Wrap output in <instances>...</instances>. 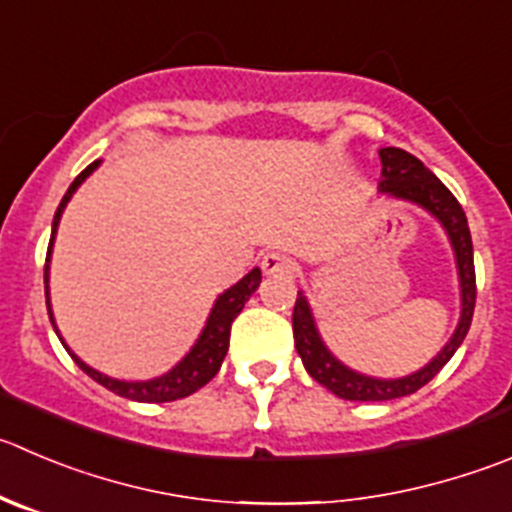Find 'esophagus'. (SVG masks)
<instances>
[{
  "label": "esophagus",
  "mask_w": 512,
  "mask_h": 512,
  "mask_svg": "<svg viewBox=\"0 0 512 512\" xmlns=\"http://www.w3.org/2000/svg\"><path fill=\"white\" fill-rule=\"evenodd\" d=\"M261 269H264L266 276H279V274H291V271L296 269V264L289 259V256H284V253L269 251L261 256Z\"/></svg>",
  "instance_id": "1"
}]
</instances>
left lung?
Segmentation results:
<instances>
[{
  "mask_svg": "<svg viewBox=\"0 0 512 512\" xmlns=\"http://www.w3.org/2000/svg\"><path fill=\"white\" fill-rule=\"evenodd\" d=\"M379 160H382V180H379V193L399 198V201L415 203V206L425 208L430 216H435L447 231V238L455 251L457 276H460V321H457L455 332H452L450 342L437 352V357L430 364H425L417 372L407 374L399 379H377L359 374L349 369L347 364L339 362L329 349H326L324 339L319 337L316 329L314 314L306 301V296H296L294 304V344L299 352L301 362H304L306 372L326 387L332 394L342 399H352V402H387V399L407 397V394L417 392L425 387L442 367L452 359L462 339L467 337L470 329L472 311H475V264H472V238L470 228H467V218L457 198L442 186V180L425 168L420 158L402 148H382L379 150Z\"/></svg>",
  "mask_w": 512,
  "mask_h": 512,
  "instance_id": "obj_1",
  "label": "left lung"
}]
</instances>
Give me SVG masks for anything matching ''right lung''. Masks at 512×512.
Here are the masks:
<instances>
[{
	"mask_svg": "<svg viewBox=\"0 0 512 512\" xmlns=\"http://www.w3.org/2000/svg\"><path fill=\"white\" fill-rule=\"evenodd\" d=\"M97 165H100V160H95V163L87 165V168L82 170L75 180H72V186L67 188L65 198H62L60 206H57L55 221H52V236H50V248H47V264H45V296H47V311H50V321H52V326H55V332H57V324H55V316H52V304H50L52 243H55L62 211H65V206L70 203L72 193H75L77 188L85 183V178L97 168ZM259 284H261V269H251L241 281H238V284H233L231 289L223 291V294L216 299V304H213L206 326H203L201 337L196 339V344L191 347V352L180 359V362L175 364L170 372L160 374V377H155V379H145V382H125V379H113V377H107V374L97 372V369L87 367V364L82 362V359L77 357L70 347H67L65 339L60 337V332H57V337H60V342L65 344V349L70 352V357L75 359L77 367H80L87 377L95 379L97 384H102L105 389H110V392L120 394V397H125V399H135V402H150V405L173 402V399L188 397V394H193L196 389H201L203 384H208L213 377H216L218 369H221V364H223V359H226L228 337H231L233 319L241 314V309L246 306V301L251 299L253 291L259 289Z\"/></svg>",
	"mask_w": 512,
	"mask_h": 512,
	"instance_id": "add662e5",
	"label": "right lung"
}]
</instances>
